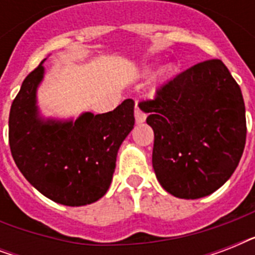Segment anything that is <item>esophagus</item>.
Instances as JSON below:
<instances>
[{"instance_id": "34e87169", "label": "esophagus", "mask_w": 255, "mask_h": 255, "mask_svg": "<svg viewBox=\"0 0 255 255\" xmlns=\"http://www.w3.org/2000/svg\"><path fill=\"white\" fill-rule=\"evenodd\" d=\"M145 119H147V115L144 114L141 110H140L139 107H136L135 108V120H136V123H144L145 122Z\"/></svg>"}]
</instances>
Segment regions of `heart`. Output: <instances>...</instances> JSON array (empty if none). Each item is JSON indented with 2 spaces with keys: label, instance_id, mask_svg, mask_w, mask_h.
<instances>
[{
  "label": "heart",
  "instance_id": "heart-1",
  "mask_svg": "<svg viewBox=\"0 0 255 255\" xmlns=\"http://www.w3.org/2000/svg\"><path fill=\"white\" fill-rule=\"evenodd\" d=\"M173 73H174L173 66H167V67L163 70V74H161V75H163V78H169L173 75Z\"/></svg>",
  "mask_w": 255,
  "mask_h": 255
}]
</instances>
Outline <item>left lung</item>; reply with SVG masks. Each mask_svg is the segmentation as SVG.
Instances as JSON below:
<instances>
[{
    "label": "left lung",
    "instance_id": "1",
    "mask_svg": "<svg viewBox=\"0 0 255 255\" xmlns=\"http://www.w3.org/2000/svg\"><path fill=\"white\" fill-rule=\"evenodd\" d=\"M139 107L148 112L152 165L167 192L194 200L229 180L245 148L246 116L241 88L222 61L177 74Z\"/></svg>",
    "mask_w": 255,
    "mask_h": 255
}]
</instances>
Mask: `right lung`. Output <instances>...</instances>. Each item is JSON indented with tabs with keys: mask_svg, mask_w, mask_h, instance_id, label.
I'll return each instance as SVG.
<instances>
[{
	"mask_svg": "<svg viewBox=\"0 0 255 255\" xmlns=\"http://www.w3.org/2000/svg\"><path fill=\"white\" fill-rule=\"evenodd\" d=\"M42 63L25 78L9 115V145L18 169L50 200L69 206L91 204L111 184L120 144L132 131V99L114 111L86 112L75 122H43L35 106Z\"/></svg>",
	"mask_w": 255,
	"mask_h": 255,
	"instance_id": "1",
	"label": "right lung"
}]
</instances>
